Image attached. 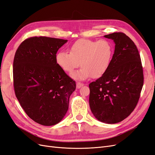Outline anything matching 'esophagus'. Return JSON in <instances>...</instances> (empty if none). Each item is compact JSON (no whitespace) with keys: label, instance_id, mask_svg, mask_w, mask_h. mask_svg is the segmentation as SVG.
<instances>
[{"label":"esophagus","instance_id":"34e87169","mask_svg":"<svg viewBox=\"0 0 155 155\" xmlns=\"http://www.w3.org/2000/svg\"><path fill=\"white\" fill-rule=\"evenodd\" d=\"M82 86H83V84L81 83H76V88H80Z\"/></svg>","mask_w":155,"mask_h":155}]
</instances>
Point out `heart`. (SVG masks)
Listing matches in <instances>:
<instances>
[{
  "label": "heart",
  "mask_w": 155,
  "mask_h": 155,
  "mask_svg": "<svg viewBox=\"0 0 155 155\" xmlns=\"http://www.w3.org/2000/svg\"><path fill=\"white\" fill-rule=\"evenodd\" d=\"M113 54V46L107 40L79 39L70 46V53L61 51L56 54L55 61L68 73H71L80 63L81 68L72 76L83 80L91 76L97 78L104 75L109 68Z\"/></svg>",
  "instance_id": "b5f03b06"
}]
</instances>
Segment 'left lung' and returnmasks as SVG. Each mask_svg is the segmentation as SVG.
I'll use <instances>...</instances> for the list:
<instances>
[{
    "instance_id": "obj_1",
    "label": "left lung",
    "mask_w": 155,
    "mask_h": 155,
    "mask_svg": "<svg viewBox=\"0 0 155 155\" xmlns=\"http://www.w3.org/2000/svg\"><path fill=\"white\" fill-rule=\"evenodd\" d=\"M104 37L114 42V53L107 72L89 84V105L97 120L113 124L128 117L137 106L143 68L137 46L127 35L116 32Z\"/></svg>"
}]
</instances>
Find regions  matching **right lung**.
<instances>
[{"label": "right lung", "mask_w": 155, "mask_h": 155, "mask_svg": "<svg viewBox=\"0 0 155 155\" xmlns=\"http://www.w3.org/2000/svg\"><path fill=\"white\" fill-rule=\"evenodd\" d=\"M67 40L34 37L18 46L13 60L15 96L26 114L35 122L54 125L68 109L76 82L56 63L58 50Z\"/></svg>", "instance_id": "add662e5"}]
</instances>
